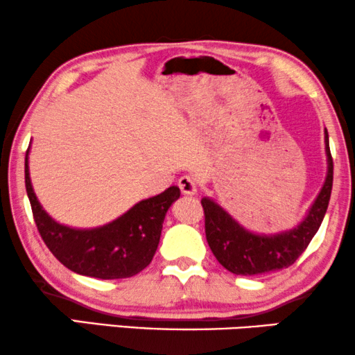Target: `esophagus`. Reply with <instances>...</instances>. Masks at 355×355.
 <instances>
[{"mask_svg": "<svg viewBox=\"0 0 355 355\" xmlns=\"http://www.w3.org/2000/svg\"><path fill=\"white\" fill-rule=\"evenodd\" d=\"M178 187L182 189L183 194H189V196H193V194H196L198 191V184H196V180L189 175H184L178 180Z\"/></svg>", "mask_w": 355, "mask_h": 355, "instance_id": "esophagus-1", "label": "esophagus"}]
</instances>
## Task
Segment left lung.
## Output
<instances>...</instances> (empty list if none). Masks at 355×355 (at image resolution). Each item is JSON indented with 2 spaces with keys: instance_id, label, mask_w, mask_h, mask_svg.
<instances>
[{
  "instance_id": "8db88e82",
  "label": "left lung",
  "mask_w": 355,
  "mask_h": 355,
  "mask_svg": "<svg viewBox=\"0 0 355 355\" xmlns=\"http://www.w3.org/2000/svg\"><path fill=\"white\" fill-rule=\"evenodd\" d=\"M325 153L328 172L325 183L309 209L304 220L291 230L275 234L252 233L234 220L216 201L202 198L206 217V238L214 256L234 275H263L288 268L306 251L325 217L333 188V159L325 128Z\"/></svg>"
}]
</instances>
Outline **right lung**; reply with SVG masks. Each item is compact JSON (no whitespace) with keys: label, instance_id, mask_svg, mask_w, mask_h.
<instances>
[{"label":"right lung","instance_id":"add662e5","mask_svg":"<svg viewBox=\"0 0 355 355\" xmlns=\"http://www.w3.org/2000/svg\"><path fill=\"white\" fill-rule=\"evenodd\" d=\"M30 149V146H28ZM26 154V188L33 218L53 256L69 270L99 279L137 275L151 263L161 239L168 207L180 198V188L171 187L157 196L143 199L116 220L96 228L61 225L38 202L28 173Z\"/></svg>","mask_w":355,"mask_h":355}]
</instances>
